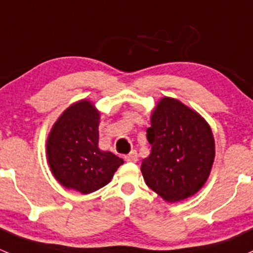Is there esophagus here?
Here are the masks:
<instances>
[{"label":"esophagus","instance_id":"obj_1","mask_svg":"<svg viewBox=\"0 0 253 253\" xmlns=\"http://www.w3.org/2000/svg\"><path fill=\"white\" fill-rule=\"evenodd\" d=\"M124 160H126V162H137V152L136 151H131L129 155L124 156Z\"/></svg>","mask_w":253,"mask_h":253}]
</instances>
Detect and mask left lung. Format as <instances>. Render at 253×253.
Returning <instances> with one entry per match:
<instances>
[{
    "instance_id": "left-lung-1",
    "label": "left lung",
    "mask_w": 253,
    "mask_h": 253,
    "mask_svg": "<svg viewBox=\"0 0 253 253\" xmlns=\"http://www.w3.org/2000/svg\"><path fill=\"white\" fill-rule=\"evenodd\" d=\"M151 153L142 160L146 185L167 202H179L202 189L215 156L210 124L195 109L162 97L147 129Z\"/></svg>"
}]
</instances>
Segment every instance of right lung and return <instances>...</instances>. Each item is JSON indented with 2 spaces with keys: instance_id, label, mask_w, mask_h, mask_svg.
Instances as JSON below:
<instances>
[{
  "instance_id": "right-lung-1",
  "label": "right lung",
  "mask_w": 253,
  "mask_h": 253,
  "mask_svg": "<svg viewBox=\"0 0 253 253\" xmlns=\"http://www.w3.org/2000/svg\"><path fill=\"white\" fill-rule=\"evenodd\" d=\"M100 111L91 101L70 105L52 126L46 156L52 174L62 186L86 195L107 185L122 158L98 148Z\"/></svg>"
}]
</instances>
